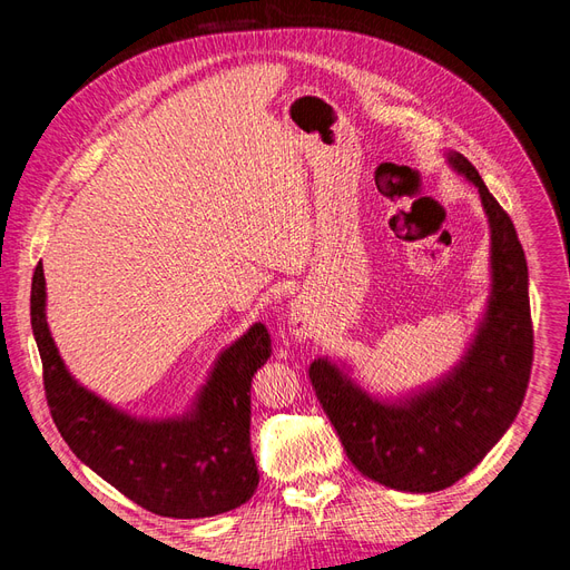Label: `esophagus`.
Returning <instances> with one entry per match:
<instances>
[{"mask_svg": "<svg viewBox=\"0 0 570 570\" xmlns=\"http://www.w3.org/2000/svg\"><path fill=\"white\" fill-rule=\"evenodd\" d=\"M289 333L304 340L308 337V333H312V312H308L304 302H295L289 308Z\"/></svg>", "mask_w": 570, "mask_h": 570, "instance_id": "1", "label": "esophagus"}]
</instances>
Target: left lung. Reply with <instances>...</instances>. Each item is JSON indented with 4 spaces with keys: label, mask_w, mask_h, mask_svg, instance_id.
<instances>
[{
    "label": "left lung",
    "mask_w": 570,
    "mask_h": 570,
    "mask_svg": "<svg viewBox=\"0 0 570 570\" xmlns=\"http://www.w3.org/2000/svg\"><path fill=\"white\" fill-rule=\"evenodd\" d=\"M450 161L478 187L492 228V299L461 366L406 406L371 400L323 358L308 368L350 461L404 492H438L471 473L519 413L532 368L528 264L513 220L463 154Z\"/></svg>",
    "instance_id": "left-lung-1"
}]
</instances>
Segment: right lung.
<instances>
[{
    "mask_svg": "<svg viewBox=\"0 0 570 570\" xmlns=\"http://www.w3.org/2000/svg\"><path fill=\"white\" fill-rule=\"evenodd\" d=\"M45 396L73 454L142 509L168 519H206L245 504L258 485L249 446V387L271 356L262 323L220 354L189 419L142 423L118 413L68 375L45 321V273L30 287Z\"/></svg>",
    "mask_w": 570,
    "mask_h": 570,
    "instance_id": "obj_1",
    "label": "right lung"
}]
</instances>
